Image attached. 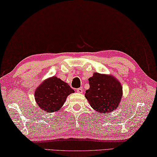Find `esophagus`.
I'll list each match as a JSON object with an SVG mask.
<instances>
[{
	"mask_svg": "<svg viewBox=\"0 0 157 157\" xmlns=\"http://www.w3.org/2000/svg\"><path fill=\"white\" fill-rule=\"evenodd\" d=\"M77 92H78V93H79V94H82L83 92V90H82V88H78V89H77Z\"/></svg>",
	"mask_w": 157,
	"mask_h": 157,
	"instance_id": "1",
	"label": "esophagus"
}]
</instances>
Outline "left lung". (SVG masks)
<instances>
[{"mask_svg":"<svg viewBox=\"0 0 157 157\" xmlns=\"http://www.w3.org/2000/svg\"><path fill=\"white\" fill-rule=\"evenodd\" d=\"M90 87L85 97L94 110L99 113H109L115 110L120 103L122 87L114 77L94 73L89 78Z\"/></svg>","mask_w":157,"mask_h":157,"instance_id":"obj_1","label":"left lung"}]
</instances>
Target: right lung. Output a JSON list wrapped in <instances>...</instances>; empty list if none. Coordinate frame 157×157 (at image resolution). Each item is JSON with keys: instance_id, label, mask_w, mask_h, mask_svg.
<instances>
[{"instance_id": "right-lung-1", "label": "right lung", "mask_w": 157, "mask_h": 157, "mask_svg": "<svg viewBox=\"0 0 157 157\" xmlns=\"http://www.w3.org/2000/svg\"><path fill=\"white\" fill-rule=\"evenodd\" d=\"M74 90L68 83L56 76L47 79L40 84L35 91L37 104L46 113H54L60 110L68 95Z\"/></svg>"}]
</instances>
